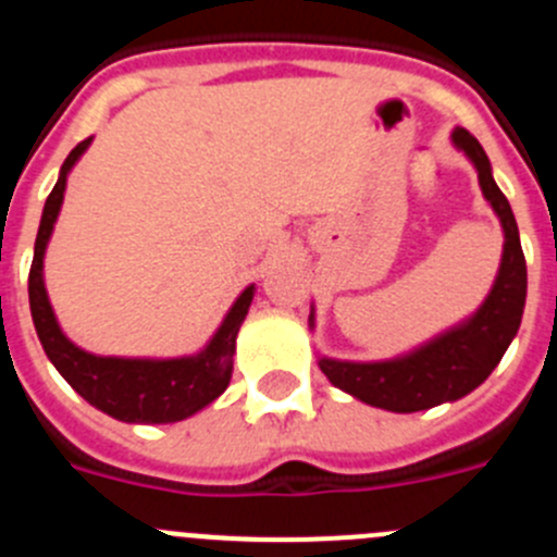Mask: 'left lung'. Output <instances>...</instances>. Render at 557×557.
<instances>
[{"label": "left lung", "instance_id": "obj_1", "mask_svg": "<svg viewBox=\"0 0 557 557\" xmlns=\"http://www.w3.org/2000/svg\"><path fill=\"white\" fill-rule=\"evenodd\" d=\"M451 144L476 169L484 201L490 203L504 231V252L490 294L460 323L392 359L350 361L318 356V367L332 386L343 388L359 403L392 413H416L455 403L482 386L517 337L525 310L528 269L515 212L495 185L493 165L482 144L462 127H455ZM307 323L310 332H315V307H310Z\"/></svg>", "mask_w": 557, "mask_h": 557}]
</instances>
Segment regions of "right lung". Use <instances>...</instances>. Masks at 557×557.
<instances>
[{"label":"right lung","instance_id":"right-lung-1","mask_svg":"<svg viewBox=\"0 0 557 557\" xmlns=\"http://www.w3.org/2000/svg\"><path fill=\"white\" fill-rule=\"evenodd\" d=\"M91 138L81 141L59 169V180L42 207L29 269V310L42 350L59 375L89 405L127 424H174L190 419L212 405L228 388L234 372L236 334L245 323L256 296V283L247 285L228 307L220 326L201 350L185 356H100L75 345L59 326L46 290V250L64 203L67 176Z\"/></svg>","mask_w":557,"mask_h":557}]
</instances>
